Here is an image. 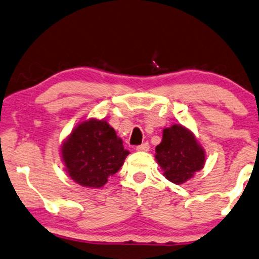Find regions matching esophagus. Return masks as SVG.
Returning a JSON list of instances; mask_svg holds the SVG:
<instances>
[{
  "label": "esophagus",
  "mask_w": 259,
  "mask_h": 259,
  "mask_svg": "<svg viewBox=\"0 0 259 259\" xmlns=\"http://www.w3.org/2000/svg\"><path fill=\"white\" fill-rule=\"evenodd\" d=\"M149 149H150V147H149V143H148V142L141 144V146H139V147H136L137 151H149Z\"/></svg>",
  "instance_id": "esophagus-1"
}]
</instances>
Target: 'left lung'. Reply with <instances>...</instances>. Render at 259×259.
<instances>
[{"label": "left lung", "mask_w": 259, "mask_h": 259, "mask_svg": "<svg viewBox=\"0 0 259 259\" xmlns=\"http://www.w3.org/2000/svg\"><path fill=\"white\" fill-rule=\"evenodd\" d=\"M155 160L167 180L182 185L204 168L206 154L191 129L182 124L164 127Z\"/></svg>", "instance_id": "obj_1"}]
</instances>
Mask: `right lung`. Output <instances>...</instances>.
Wrapping results in <instances>:
<instances>
[{"mask_svg": "<svg viewBox=\"0 0 259 259\" xmlns=\"http://www.w3.org/2000/svg\"><path fill=\"white\" fill-rule=\"evenodd\" d=\"M129 150L108 120L82 119L60 144L61 161L75 184L101 188L122 167Z\"/></svg>", "mask_w": 259, "mask_h": 259, "instance_id": "obj_1", "label": "right lung"}]
</instances>
